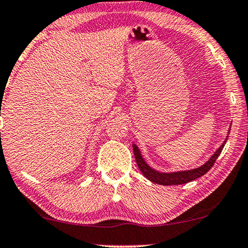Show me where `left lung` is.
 Masks as SVG:
<instances>
[{"mask_svg":"<svg viewBox=\"0 0 248 248\" xmlns=\"http://www.w3.org/2000/svg\"><path fill=\"white\" fill-rule=\"evenodd\" d=\"M228 134H230V131H228ZM226 141H227V138L224 141L223 145H221L218 149L216 150V153L209 158V160L207 161L205 165H202V167L193 169V170L170 172V173H165V172H159V171L154 170V169L150 168L149 166L146 164L145 160L142 159L138 147H137L136 145H132V148H134L137 165H138L140 171L142 172V175L145 176L147 179H149L150 182H153V183L162 185V186H171V185H182V184L189 183V182H191V180H195V179L199 178V177L204 176L205 173L213 167L214 164H215V161L220 155L221 150H223V148L225 146V143H226Z\"/></svg>","mask_w":248,"mask_h":248,"instance_id":"1","label":"left lung"}]
</instances>
